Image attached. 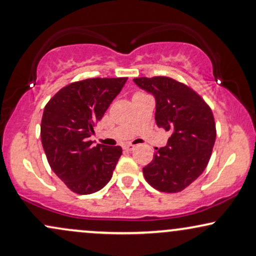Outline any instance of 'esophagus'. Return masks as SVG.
Returning a JSON list of instances; mask_svg holds the SVG:
<instances>
[{
    "label": "esophagus",
    "mask_w": 256,
    "mask_h": 256,
    "mask_svg": "<svg viewBox=\"0 0 256 256\" xmlns=\"http://www.w3.org/2000/svg\"><path fill=\"white\" fill-rule=\"evenodd\" d=\"M122 148H124L125 150H128V152H132L134 148H136V146H134V144H125L124 146H122Z\"/></svg>",
    "instance_id": "obj_1"
}]
</instances>
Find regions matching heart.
<instances>
[{
	"label": "heart",
	"mask_w": 256,
	"mask_h": 256,
	"mask_svg": "<svg viewBox=\"0 0 256 256\" xmlns=\"http://www.w3.org/2000/svg\"><path fill=\"white\" fill-rule=\"evenodd\" d=\"M136 95H144V94H142V92H137ZM136 95H134V96H136Z\"/></svg>",
	"instance_id": "b5f03b06"
}]
</instances>
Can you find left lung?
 <instances>
[{"instance_id": "8db88e82", "label": "left lung", "mask_w": 256, "mask_h": 256, "mask_svg": "<svg viewBox=\"0 0 256 256\" xmlns=\"http://www.w3.org/2000/svg\"><path fill=\"white\" fill-rule=\"evenodd\" d=\"M134 84L155 98V122L171 132L156 148L143 174L152 188L178 192L204 171L216 142L213 113L195 91L168 77L134 78Z\"/></svg>"}]
</instances>
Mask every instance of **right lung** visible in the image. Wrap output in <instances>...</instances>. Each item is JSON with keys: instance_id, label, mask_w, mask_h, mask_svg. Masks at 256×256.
<instances>
[{"instance_id": "right-lung-1", "label": "right lung", "mask_w": 256, "mask_h": 256, "mask_svg": "<svg viewBox=\"0 0 256 256\" xmlns=\"http://www.w3.org/2000/svg\"><path fill=\"white\" fill-rule=\"evenodd\" d=\"M128 78H91L61 89L46 106L40 124L43 149L52 170L73 192L88 195L110 180L122 146L90 140Z\"/></svg>"}]
</instances>
